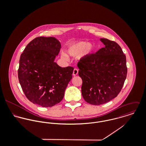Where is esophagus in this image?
<instances>
[{
    "label": "esophagus",
    "mask_w": 146,
    "mask_h": 146,
    "mask_svg": "<svg viewBox=\"0 0 146 146\" xmlns=\"http://www.w3.org/2000/svg\"><path fill=\"white\" fill-rule=\"evenodd\" d=\"M78 74V69L74 68V70L73 71V73H72L73 76H76Z\"/></svg>",
    "instance_id": "34e87169"
}]
</instances>
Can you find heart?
I'll return each instance as SVG.
<instances>
[{
  "mask_svg": "<svg viewBox=\"0 0 146 146\" xmlns=\"http://www.w3.org/2000/svg\"><path fill=\"white\" fill-rule=\"evenodd\" d=\"M94 49V46L87 42H71L68 45L67 52L69 55L76 57L80 54L81 58H86L92 54ZM63 60L67 61L68 57L64 53L61 55Z\"/></svg>",
  "mask_w": 146,
  "mask_h": 146,
  "instance_id": "1",
  "label": "heart"
}]
</instances>
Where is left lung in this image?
Returning a JSON list of instances; mask_svg holds the SVG:
<instances>
[{
	"instance_id": "1",
	"label": "left lung",
	"mask_w": 146,
	"mask_h": 146,
	"mask_svg": "<svg viewBox=\"0 0 146 146\" xmlns=\"http://www.w3.org/2000/svg\"><path fill=\"white\" fill-rule=\"evenodd\" d=\"M100 41L104 48L78 64L83 97L93 105L104 104L116 97L127 75L126 56L119 45L104 38Z\"/></svg>"
}]
</instances>
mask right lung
<instances>
[{"label": "right lung", "instance_id": "1", "mask_svg": "<svg viewBox=\"0 0 146 146\" xmlns=\"http://www.w3.org/2000/svg\"><path fill=\"white\" fill-rule=\"evenodd\" d=\"M61 44L54 37H38L30 42L20 58L18 77L27 99L43 107L60 103L72 79L74 68L54 62Z\"/></svg>", "mask_w": 146, "mask_h": 146}]
</instances>
